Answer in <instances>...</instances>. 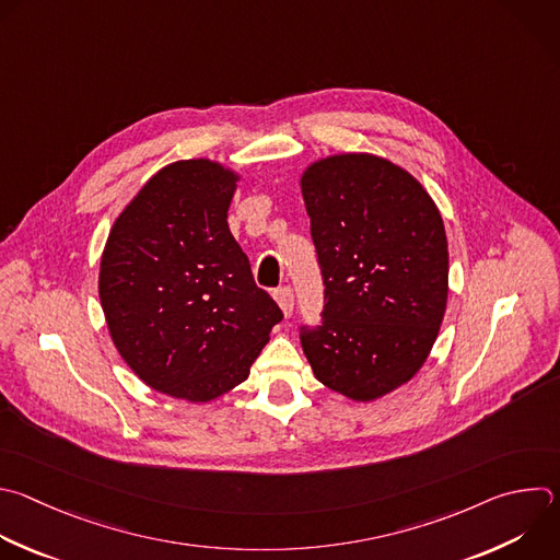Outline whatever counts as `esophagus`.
Masks as SVG:
<instances>
[{
	"label": "esophagus",
	"instance_id": "obj_1",
	"mask_svg": "<svg viewBox=\"0 0 560 560\" xmlns=\"http://www.w3.org/2000/svg\"><path fill=\"white\" fill-rule=\"evenodd\" d=\"M275 301L279 303L283 316L290 318V314H292V310H294V292H292V288H288V285L277 288V290H275Z\"/></svg>",
	"mask_w": 560,
	"mask_h": 560
}]
</instances>
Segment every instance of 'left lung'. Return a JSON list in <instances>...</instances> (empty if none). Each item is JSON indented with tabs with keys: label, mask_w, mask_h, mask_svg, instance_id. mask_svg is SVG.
<instances>
[{
	"label": "left lung",
	"mask_w": 560,
	"mask_h": 560,
	"mask_svg": "<svg viewBox=\"0 0 560 560\" xmlns=\"http://www.w3.org/2000/svg\"><path fill=\"white\" fill-rule=\"evenodd\" d=\"M301 194L325 281L323 325L301 336L318 383L374 402L427 362L448 301L444 220L400 164L366 151L314 160Z\"/></svg>",
	"instance_id": "left-lung-1"
}]
</instances>
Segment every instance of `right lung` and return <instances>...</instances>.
<instances>
[{"label": "right lung", "instance_id": "1", "mask_svg": "<svg viewBox=\"0 0 560 560\" xmlns=\"http://www.w3.org/2000/svg\"><path fill=\"white\" fill-rule=\"evenodd\" d=\"M242 175L209 158L153 173L116 218L98 296L112 342L158 394L211 402L242 385L283 318L229 229Z\"/></svg>", "mask_w": 560, "mask_h": 560}]
</instances>
